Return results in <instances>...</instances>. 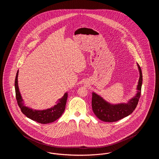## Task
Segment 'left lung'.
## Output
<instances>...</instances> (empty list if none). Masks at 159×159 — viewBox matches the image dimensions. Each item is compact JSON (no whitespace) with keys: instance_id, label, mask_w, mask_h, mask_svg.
I'll return each mask as SVG.
<instances>
[{"instance_id":"left-lung-1","label":"left lung","mask_w":159,"mask_h":159,"mask_svg":"<svg viewBox=\"0 0 159 159\" xmlns=\"http://www.w3.org/2000/svg\"><path fill=\"white\" fill-rule=\"evenodd\" d=\"M139 71V79L137 86L138 93L127 104L111 105L107 102L100 96L92 93V108L95 116L101 120L106 122L117 121L132 113L136 108L141 94L143 74L141 67L138 64Z\"/></svg>"}]
</instances>
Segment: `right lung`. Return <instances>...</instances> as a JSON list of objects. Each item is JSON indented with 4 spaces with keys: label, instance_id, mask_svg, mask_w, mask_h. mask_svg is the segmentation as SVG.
<instances>
[{
    "label": "right lung",
    "instance_id": "add662e5",
    "mask_svg": "<svg viewBox=\"0 0 159 159\" xmlns=\"http://www.w3.org/2000/svg\"><path fill=\"white\" fill-rule=\"evenodd\" d=\"M18 74L16 73L15 80V96L18 105L21 109V112L28 118L34 121L42 124L52 123L59 119L64 113L67 99V93H66L61 98L57 101V104L45 110H35L24 106L23 99L20 93L18 86Z\"/></svg>",
    "mask_w": 159,
    "mask_h": 159
}]
</instances>
